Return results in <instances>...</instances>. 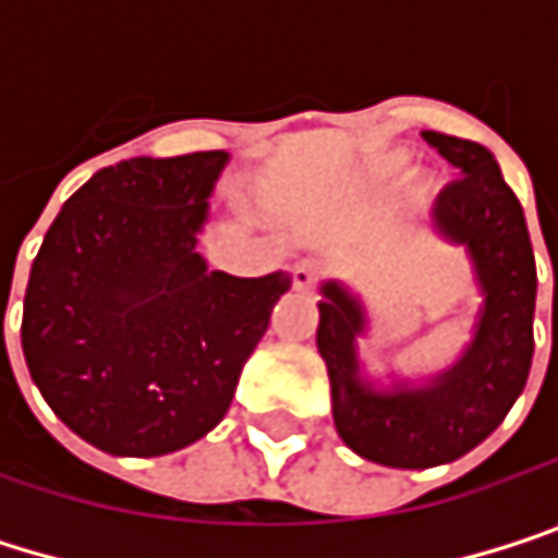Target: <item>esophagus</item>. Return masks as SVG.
Masks as SVG:
<instances>
[{"label": "esophagus", "instance_id": "1", "mask_svg": "<svg viewBox=\"0 0 558 558\" xmlns=\"http://www.w3.org/2000/svg\"><path fill=\"white\" fill-rule=\"evenodd\" d=\"M313 268L306 265V262H300V265H293V271H290V283H293V290H313Z\"/></svg>", "mask_w": 558, "mask_h": 558}]
</instances>
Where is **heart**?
<instances>
[{"mask_svg": "<svg viewBox=\"0 0 558 558\" xmlns=\"http://www.w3.org/2000/svg\"><path fill=\"white\" fill-rule=\"evenodd\" d=\"M397 165H400V158H390L388 161V168H397Z\"/></svg>", "mask_w": 558, "mask_h": 558, "instance_id": "1", "label": "heart"}]
</instances>
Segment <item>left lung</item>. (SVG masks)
I'll return each instance as SVG.
<instances>
[{"label":"left lung","mask_w":558,"mask_h":558,"mask_svg":"<svg viewBox=\"0 0 558 558\" xmlns=\"http://www.w3.org/2000/svg\"><path fill=\"white\" fill-rule=\"evenodd\" d=\"M459 180L433 203V229L462 245L482 306L459 359L426 381H375L359 339L368 336L362 296L336 278L319 283L316 349L329 372L332 420L342 442L388 469H433L485 442L520 397L533 362L536 262L523 209L495 155L469 138L423 132Z\"/></svg>","instance_id":"8db88e82"}]
</instances>
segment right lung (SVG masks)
I'll return each mask as SVG.
<instances>
[{"mask_svg": "<svg viewBox=\"0 0 558 558\" xmlns=\"http://www.w3.org/2000/svg\"><path fill=\"white\" fill-rule=\"evenodd\" d=\"M229 151L96 170L32 265L22 352L41 397L89 446L151 459L229 410L290 275L232 278L196 252Z\"/></svg>", "mask_w": 558, "mask_h": 558, "instance_id": "add662e5", "label": "right lung"}]
</instances>
